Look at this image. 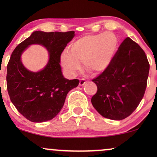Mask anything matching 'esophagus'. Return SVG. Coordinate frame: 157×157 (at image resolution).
Returning a JSON list of instances; mask_svg holds the SVG:
<instances>
[{"label":"esophagus","instance_id":"1","mask_svg":"<svg viewBox=\"0 0 157 157\" xmlns=\"http://www.w3.org/2000/svg\"><path fill=\"white\" fill-rule=\"evenodd\" d=\"M86 83V81L85 79H80V81H79V86H83Z\"/></svg>","mask_w":157,"mask_h":157}]
</instances>
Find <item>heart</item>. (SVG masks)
<instances>
[{
    "label": "heart",
    "mask_w": 157,
    "mask_h": 157,
    "mask_svg": "<svg viewBox=\"0 0 157 157\" xmlns=\"http://www.w3.org/2000/svg\"><path fill=\"white\" fill-rule=\"evenodd\" d=\"M118 48L119 39L111 32L82 36L62 53V66L71 76L80 69L81 62L86 71L97 74L110 65Z\"/></svg>",
    "instance_id": "heart-1"
}]
</instances>
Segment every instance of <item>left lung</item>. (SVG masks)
Returning <instances> with one entry per match:
<instances>
[{"instance_id":"left-lung-1","label":"left lung","mask_w":157,"mask_h":157,"mask_svg":"<svg viewBox=\"0 0 157 157\" xmlns=\"http://www.w3.org/2000/svg\"><path fill=\"white\" fill-rule=\"evenodd\" d=\"M149 63L143 49L130 38L120 45L110 65L92 80L97 92L93 106L102 117L122 120L132 113L144 95Z\"/></svg>"}]
</instances>
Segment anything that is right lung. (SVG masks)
Returning a JSON list of instances; mask_svg holds the SVG:
<instances>
[{"label": "right lung", "instance_id": "1", "mask_svg": "<svg viewBox=\"0 0 157 157\" xmlns=\"http://www.w3.org/2000/svg\"><path fill=\"white\" fill-rule=\"evenodd\" d=\"M75 36L74 31H34L13 51L7 66V89L10 101L19 112L32 122L53 119L63 108L69 91L78 85V79L64 78L60 65L61 53ZM45 47L49 61L37 72L27 70L21 56L31 44Z\"/></svg>", "mask_w": 157, "mask_h": 157}]
</instances>
